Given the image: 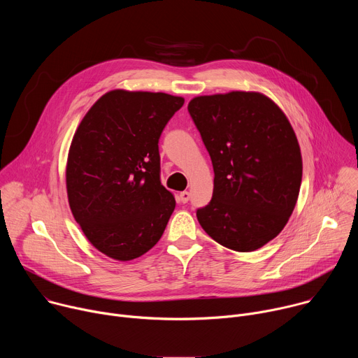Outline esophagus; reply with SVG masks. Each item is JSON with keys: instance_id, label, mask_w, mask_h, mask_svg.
Wrapping results in <instances>:
<instances>
[{"instance_id": "esophagus-1", "label": "esophagus", "mask_w": 358, "mask_h": 358, "mask_svg": "<svg viewBox=\"0 0 358 358\" xmlns=\"http://www.w3.org/2000/svg\"><path fill=\"white\" fill-rule=\"evenodd\" d=\"M178 199H180L182 203H187V202L189 201V192H188V191H182V192H180Z\"/></svg>"}]
</instances>
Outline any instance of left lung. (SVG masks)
<instances>
[{"label": "left lung", "instance_id": "left-lung-1", "mask_svg": "<svg viewBox=\"0 0 358 358\" xmlns=\"http://www.w3.org/2000/svg\"><path fill=\"white\" fill-rule=\"evenodd\" d=\"M188 112L215 176L198 222L225 248H262L287 224L301 184L300 147L287 117L257 92L198 96Z\"/></svg>", "mask_w": 358, "mask_h": 358}]
</instances>
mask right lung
Wrapping results in <instances>:
<instances>
[{
    "instance_id": "add662e5",
    "label": "right lung",
    "mask_w": 358,
    "mask_h": 358,
    "mask_svg": "<svg viewBox=\"0 0 358 358\" xmlns=\"http://www.w3.org/2000/svg\"><path fill=\"white\" fill-rule=\"evenodd\" d=\"M184 105L167 93L112 90L80 122L68 156L72 214L90 243L117 261L155 246L176 208L160 180V136Z\"/></svg>"
}]
</instances>
